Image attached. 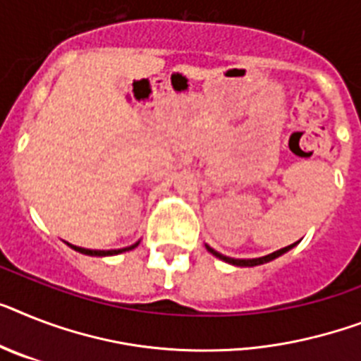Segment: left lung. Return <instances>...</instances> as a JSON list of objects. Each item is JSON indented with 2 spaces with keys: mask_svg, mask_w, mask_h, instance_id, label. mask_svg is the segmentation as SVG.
I'll return each mask as SVG.
<instances>
[{
  "mask_svg": "<svg viewBox=\"0 0 361 361\" xmlns=\"http://www.w3.org/2000/svg\"><path fill=\"white\" fill-rule=\"evenodd\" d=\"M297 243H299V241H295V243H291V245H288V247H282V249H279V251H275V252H271V255L260 256V258H247V260H245V258H231V256L221 255V252L214 251V249L210 245H204V247H207V251L212 252V255L216 256V258H219V260H223V262H227V264H232V266L255 267V266H262V264H267V262L275 260V258H279V256L286 255V252L291 251V249H293V247L297 245Z\"/></svg>",
  "mask_w": 361,
  "mask_h": 361,
  "instance_id": "obj_1",
  "label": "left lung"
}]
</instances>
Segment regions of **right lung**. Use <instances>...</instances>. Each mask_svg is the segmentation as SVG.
Returning <instances> with one entry per match:
<instances>
[{"instance_id":"right-lung-1","label":"right lung","mask_w":361,"mask_h":361,"mask_svg":"<svg viewBox=\"0 0 361 361\" xmlns=\"http://www.w3.org/2000/svg\"><path fill=\"white\" fill-rule=\"evenodd\" d=\"M140 241H136L134 245L130 247H123V249H112V251H94V249H85V247H77V245H71V243H68L66 245L71 247L73 251L80 252V255H88V256H114V255H120V252H125V251H133L134 247H138Z\"/></svg>"}]
</instances>
